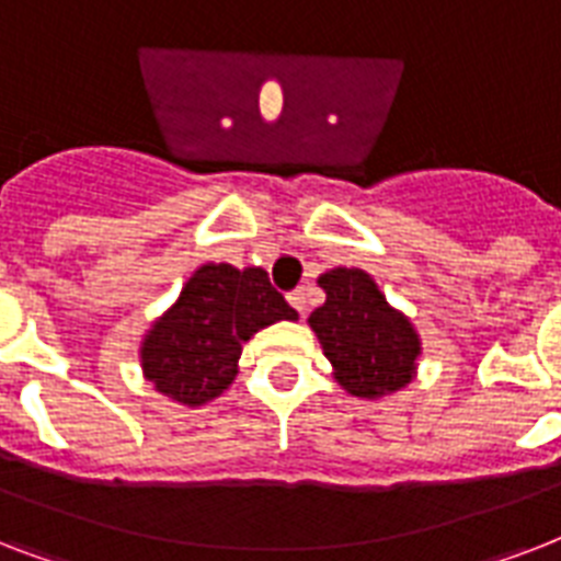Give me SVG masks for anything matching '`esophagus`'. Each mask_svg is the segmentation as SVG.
Returning <instances> with one entry per match:
<instances>
[{"label":"esophagus","instance_id":"esophagus-1","mask_svg":"<svg viewBox=\"0 0 561 561\" xmlns=\"http://www.w3.org/2000/svg\"><path fill=\"white\" fill-rule=\"evenodd\" d=\"M288 302L294 308H297L299 314H306V290L302 288H297V290H290L288 294Z\"/></svg>","mask_w":561,"mask_h":561}]
</instances>
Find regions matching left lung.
Masks as SVG:
<instances>
[{
	"instance_id": "1",
	"label": "left lung",
	"mask_w": 561,
	"mask_h": 561,
	"mask_svg": "<svg viewBox=\"0 0 561 561\" xmlns=\"http://www.w3.org/2000/svg\"><path fill=\"white\" fill-rule=\"evenodd\" d=\"M317 285L325 302L308 325L332 360L334 381L358 399H383L416 378L422 341L408 314L392 308L360 267L325 271Z\"/></svg>"
}]
</instances>
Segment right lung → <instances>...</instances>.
<instances>
[{"label":"right lung","instance_id":"right-lung-1","mask_svg":"<svg viewBox=\"0 0 561 561\" xmlns=\"http://www.w3.org/2000/svg\"><path fill=\"white\" fill-rule=\"evenodd\" d=\"M297 317L262 267L201 264L178 302L145 332V381L178 404L201 408L236 381L241 346L259 329Z\"/></svg>","mask_w":561,"mask_h":561}]
</instances>
